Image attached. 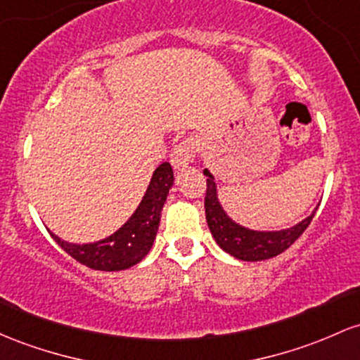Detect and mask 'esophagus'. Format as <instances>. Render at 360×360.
<instances>
[{"label": "esophagus", "instance_id": "esophagus-1", "mask_svg": "<svg viewBox=\"0 0 360 360\" xmlns=\"http://www.w3.org/2000/svg\"><path fill=\"white\" fill-rule=\"evenodd\" d=\"M196 141L193 138H186V140L181 141L176 148L172 150V157H171V164L174 167V171L179 172L188 169L191 165V162L195 160L196 155Z\"/></svg>", "mask_w": 360, "mask_h": 360}]
</instances>
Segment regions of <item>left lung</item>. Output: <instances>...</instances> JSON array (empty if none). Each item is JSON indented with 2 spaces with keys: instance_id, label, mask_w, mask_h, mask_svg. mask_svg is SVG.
<instances>
[{
  "instance_id": "1",
  "label": "left lung",
  "mask_w": 360,
  "mask_h": 360,
  "mask_svg": "<svg viewBox=\"0 0 360 360\" xmlns=\"http://www.w3.org/2000/svg\"><path fill=\"white\" fill-rule=\"evenodd\" d=\"M203 174L208 177L207 198H205L208 229H210L215 243L225 252H229L234 258L243 259V262H263V259H270L285 251L306 231L316 210H318V207H316L306 219H302L301 222L292 225V227L278 229V231H256V229H250L246 225L236 222L225 212L222 201H220L215 177L208 169H205Z\"/></svg>"
}]
</instances>
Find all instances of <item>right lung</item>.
<instances>
[{
	"instance_id": "right-lung-1",
	"label": "right lung",
	"mask_w": 360,
	"mask_h": 360,
	"mask_svg": "<svg viewBox=\"0 0 360 360\" xmlns=\"http://www.w3.org/2000/svg\"><path fill=\"white\" fill-rule=\"evenodd\" d=\"M174 184L169 162H162L150 177L147 191L136 210L116 232L94 243H70L51 232L53 239L78 263L102 271L128 270L140 263L152 250L160 224V213Z\"/></svg>"
}]
</instances>
